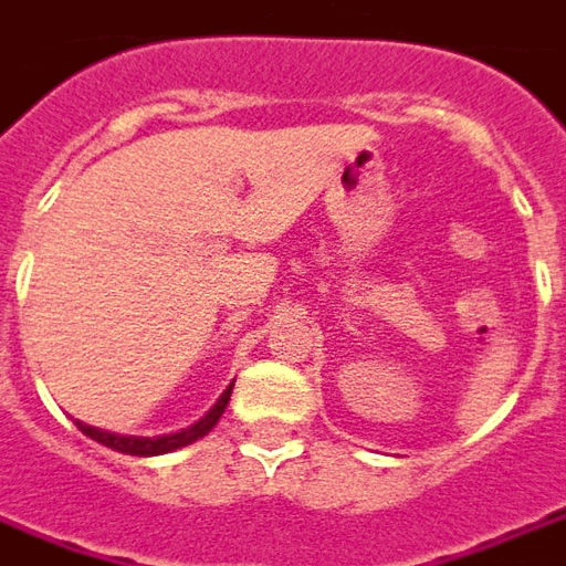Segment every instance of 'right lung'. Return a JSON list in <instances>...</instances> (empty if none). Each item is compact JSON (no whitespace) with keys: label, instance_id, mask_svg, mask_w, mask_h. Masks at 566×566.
<instances>
[{"label":"right lung","instance_id":"right-lung-1","mask_svg":"<svg viewBox=\"0 0 566 566\" xmlns=\"http://www.w3.org/2000/svg\"><path fill=\"white\" fill-rule=\"evenodd\" d=\"M229 395H232V386H229L227 392L217 398V405L201 417L199 422H192L189 429H180V432L174 434H156V438H140V434H116V432H106V429H97V426H85V422L73 420L78 426V432H85L91 441H97V444H104V448H113L118 453H132V457H159V453H171L177 448H187L192 441H199L205 434L211 432L217 426V420L223 417V410L229 405Z\"/></svg>","mask_w":566,"mask_h":566}]
</instances>
